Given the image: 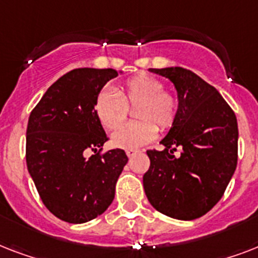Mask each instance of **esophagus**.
I'll use <instances>...</instances> for the list:
<instances>
[{
  "label": "esophagus",
  "mask_w": 258,
  "mask_h": 258,
  "mask_svg": "<svg viewBox=\"0 0 258 258\" xmlns=\"http://www.w3.org/2000/svg\"><path fill=\"white\" fill-rule=\"evenodd\" d=\"M137 153H138V150H127V151H125V154H127V157H128V158H131L133 155H135Z\"/></svg>",
  "instance_id": "34e87169"
}]
</instances>
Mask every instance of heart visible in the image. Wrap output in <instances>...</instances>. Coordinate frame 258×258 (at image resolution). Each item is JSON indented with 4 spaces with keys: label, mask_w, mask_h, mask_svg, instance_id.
Instances as JSON below:
<instances>
[{
    "label": "heart",
    "mask_w": 258,
    "mask_h": 258,
    "mask_svg": "<svg viewBox=\"0 0 258 258\" xmlns=\"http://www.w3.org/2000/svg\"><path fill=\"white\" fill-rule=\"evenodd\" d=\"M137 106L139 122L123 126L112 135V145L133 150L147 145L157 137L158 128H170L178 113V99L165 91V84L150 75H137L117 89H104L95 100V115L105 130L118 128L126 118L128 108Z\"/></svg>",
    "instance_id": "heart-1"
}]
</instances>
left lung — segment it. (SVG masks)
I'll use <instances>...</instances> for the list:
<instances>
[{"instance_id": "obj_1", "label": "left lung", "mask_w": 258, "mask_h": 258, "mask_svg": "<svg viewBox=\"0 0 258 258\" xmlns=\"http://www.w3.org/2000/svg\"><path fill=\"white\" fill-rule=\"evenodd\" d=\"M170 79L178 92V113L165 150H149L143 187L158 212L176 220H196L224 196L238 157L236 115L218 91L182 67L151 68ZM181 153L176 154V149Z\"/></svg>"}]
</instances>
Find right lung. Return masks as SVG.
Listing matches in <instances>:
<instances>
[{"instance_id":"1","label":"right lung","mask_w":258,"mask_h":258,"mask_svg":"<svg viewBox=\"0 0 258 258\" xmlns=\"http://www.w3.org/2000/svg\"><path fill=\"white\" fill-rule=\"evenodd\" d=\"M115 70L78 68L48 88L32 109L26 128V166L42 204L70 224H83L107 210L115 184L128 162L113 149L95 115L101 88ZM88 151L94 155L85 157Z\"/></svg>"}]
</instances>
